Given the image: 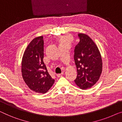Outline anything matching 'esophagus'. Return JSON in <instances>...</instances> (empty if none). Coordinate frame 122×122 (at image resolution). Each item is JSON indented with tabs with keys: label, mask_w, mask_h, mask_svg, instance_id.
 Listing matches in <instances>:
<instances>
[{
	"label": "esophagus",
	"mask_w": 122,
	"mask_h": 122,
	"mask_svg": "<svg viewBox=\"0 0 122 122\" xmlns=\"http://www.w3.org/2000/svg\"><path fill=\"white\" fill-rule=\"evenodd\" d=\"M63 74H64V73H61V74H58L57 76L58 77H61L63 75Z\"/></svg>",
	"instance_id": "obj_1"
}]
</instances>
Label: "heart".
Returning <instances> with one entry per match:
<instances>
[{"label": "heart", "mask_w": 122, "mask_h": 122, "mask_svg": "<svg viewBox=\"0 0 122 122\" xmlns=\"http://www.w3.org/2000/svg\"><path fill=\"white\" fill-rule=\"evenodd\" d=\"M70 41V38L68 36H65L63 38L62 42H66V43H68Z\"/></svg>", "instance_id": "b5f03b06"}]
</instances>
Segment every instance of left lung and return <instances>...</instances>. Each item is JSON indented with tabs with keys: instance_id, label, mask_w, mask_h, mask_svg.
Returning a JSON list of instances; mask_svg holds the SVG:
<instances>
[{
	"instance_id": "obj_1",
	"label": "left lung",
	"mask_w": 122,
	"mask_h": 122,
	"mask_svg": "<svg viewBox=\"0 0 122 122\" xmlns=\"http://www.w3.org/2000/svg\"><path fill=\"white\" fill-rule=\"evenodd\" d=\"M80 41L74 49L77 75L74 81L82 90L91 88L99 79L102 70V58L98 48L86 34L79 33Z\"/></svg>"
}]
</instances>
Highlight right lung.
Masks as SVG:
<instances>
[{
  "instance_id": "obj_1",
  "label": "right lung",
  "mask_w": 122,
  "mask_h": 122,
  "mask_svg": "<svg viewBox=\"0 0 122 122\" xmlns=\"http://www.w3.org/2000/svg\"><path fill=\"white\" fill-rule=\"evenodd\" d=\"M43 45V36L32 40L25 51L21 64L24 81L31 90L39 93H46L54 82L44 63Z\"/></svg>"
}]
</instances>
